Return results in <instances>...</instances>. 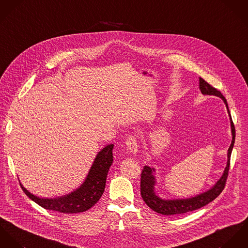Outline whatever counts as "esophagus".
Wrapping results in <instances>:
<instances>
[{
    "instance_id": "34e87169",
    "label": "esophagus",
    "mask_w": 248,
    "mask_h": 248,
    "mask_svg": "<svg viewBox=\"0 0 248 248\" xmlns=\"http://www.w3.org/2000/svg\"><path fill=\"white\" fill-rule=\"evenodd\" d=\"M125 144L127 146V149L132 153V154H136L138 152V142L137 139L134 136H130L127 138Z\"/></svg>"
}]
</instances>
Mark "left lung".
Here are the masks:
<instances>
[{
  "mask_svg": "<svg viewBox=\"0 0 248 248\" xmlns=\"http://www.w3.org/2000/svg\"><path fill=\"white\" fill-rule=\"evenodd\" d=\"M199 86L202 94L203 95H213L220 98L228 112V116L230 119L231 124V133H232V141L227 150V163L224 168V171L217 183L208 190L204 192L200 193L194 197L186 198V199H173V200H165L159 197L155 192V186H156V178L154 176L155 169L153 167L144 165L141 176H140V195L144 202L155 212L160 213L162 215H178L184 214L186 212H190L193 210L199 209L207 203L214 201L224 188L225 182L228 175L229 165H230V156L235 142V126L232 122V118L229 112L228 105L225 98L222 96L219 90L211 86L209 83H206L203 79H199Z\"/></svg>",
  "mask_w": 248,
  "mask_h": 248,
  "instance_id": "1",
  "label": "left lung"
}]
</instances>
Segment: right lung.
Segmentation results:
<instances>
[{
    "label": "right lung",
    "instance_id": "1",
    "mask_svg": "<svg viewBox=\"0 0 248 248\" xmlns=\"http://www.w3.org/2000/svg\"><path fill=\"white\" fill-rule=\"evenodd\" d=\"M114 144H108L98 152L83 184L74 191L58 198H39L29 192L20 183L23 191L45 209L65 214L80 213L91 208L105 191L108 170L113 163Z\"/></svg>",
    "mask_w": 248,
    "mask_h": 248
}]
</instances>
